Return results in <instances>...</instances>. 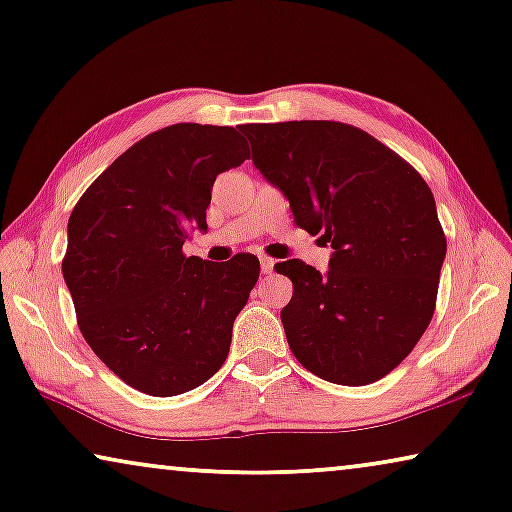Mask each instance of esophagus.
Here are the masks:
<instances>
[{"label":"esophagus","mask_w":512,"mask_h":512,"mask_svg":"<svg viewBox=\"0 0 512 512\" xmlns=\"http://www.w3.org/2000/svg\"><path fill=\"white\" fill-rule=\"evenodd\" d=\"M273 264H276V262H273L271 257H262V259H259V266H262V273H271V271H273Z\"/></svg>","instance_id":"34e87169"}]
</instances>
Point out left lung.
<instances>
[{"instance_id":"8db88e82","label":"left lung","mask_w":512,"mask_h":512,"mask_svg":"<svg viewBox=\"0 0 512 512\" xmlns=\"http://www.w3.org/2000/svg\"><path fill=\"white\" fill-rule=\"evenodd\" d=\"M253 163L294 223L331 243L329 271L276 269L294 285L280 312L289 349L331 384H372L411 354L434 315L446 257L432 190L407 160L340 121L241 126Z\"/></svg>"}]
</instances>
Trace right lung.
Returning a JSON list of instances; mask_svg holds the SVG:
<instances>
[{
    "label": "right lung",
    "mask_w": 512,
    "mask_h": 512,
    "mask_svg": "<svg viewBox=\"0 0 512 512\" xmlns=\"http://www.w3.org/2000/svg\"><path fill=\"white\" fill-rule=\"evenodd\" d=\"M250 158L232 126L174 124L142 137L85 190L68 218L61 271L87 345L128 386L172 398L216 375L259 278L250 253L183 255L207 232L220 172Z\"/></svg>",
    "instance_id": "1"
}]
</instances>
